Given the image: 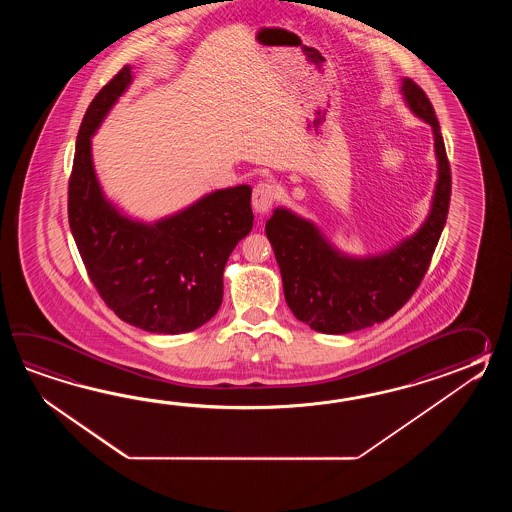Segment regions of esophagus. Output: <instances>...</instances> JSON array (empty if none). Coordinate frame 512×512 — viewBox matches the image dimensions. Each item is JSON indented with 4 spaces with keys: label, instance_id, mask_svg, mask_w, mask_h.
Segmentation results:
<instances>
[{
    "label": "esophagus",
    "instance_id": "esophagus-1",
    "mask_svg": "<svg viewBox=\"0 0 512 512\" xmlns=\"http://www.w3.org/2000/svg\"><path fill=\"white\" fill-rule=\"evenodd\" d=\"M276 192L278 190L272 183H260V185L254 186V190H252V208L260 214L269 212L272 205H274V201H276Z\"/></svg>",
    "mask_w": 512,
    "mask_h": 512
}]
</instances>
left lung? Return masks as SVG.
<instances>
[{
  "instance_id": "left-lung-1",
  "label": "left lung",
  "mask_w": 512,
  "mask_h": 512,
  "mask_svg": "<svg viewBox=\"0 0 512 512\" xmlns=\"http://www.w3.org/2000/svg\"><path fill=\"white\" fill-rule=\"evenodd\" d=\"M403 93L415 115L432 126L439 164L430 216L412 238L386 254L357 260L338 254L313 223L285 208H276L265 225L285 302L298 320L320 333L344 335L395 315L423 282L445 229L452 194L445 141L425 91L404 78Z\"/></svg>"
}]
</instances>
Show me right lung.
Segmentation results:
<instances>
[{"mask_svg": "<svg viewBox=\"0 0 512 512\" xmlns=\"http://www.w3.org/2000/svg\"><path fill=\"white\" fill-rule=\"evenodd\" d=\"M130 82V66H124L87 108L69 175L67 218L104 304L130 326L179 335L218 313L230 252L252 229V190L241 185L212 192L153 225L120 216L98 186L91 135Z\"/></svg>", "mask_w": 512, "mask_h": 512, "instance_id": "1", "label": "right lung"}]
</instances>
